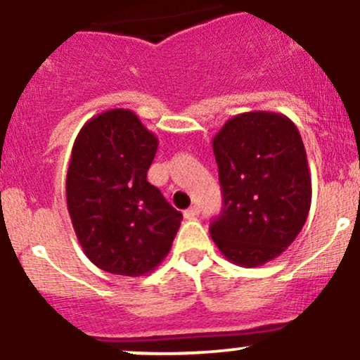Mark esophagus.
<instances>
[{"instance_id": "1", "label": "esophagus", "mask_w": 360, "mask_h": 360, "mask_svg": "<svg viewBox=\"0 0 360 360\" xmlns=\"http://www.w3.org/2000/svg\"><path fill=\"white\" fill-rule=\"evenodd\" d=\"M199 212H200V207L197 206V204H194V206H191V207H188V210H185L184 216L187 219H192V218H195V216L199 214Z\"/></svg>"}]
</instances>
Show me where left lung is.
Here are the masks:
<instances>
[{
	"label": "left lung",
	"mask_w": 360,
	"mask_h": 360,
	"mask_svg": "<svg viewBox=\"0 0 360 360\" xmlns=\"http://www.w3.org/2000/svg\"><path fill=\"white\" fill-rule=\"evenodd\" d=\"M223 207L210 233L228 261L256 268L295 240L311 207V173L299 130L285 115L250 111L212 139Z\"/></svg>",
	"instance_id": "8db88e82"
}]
</instances>
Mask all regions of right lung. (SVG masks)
I'll list each match as a JSON object with an SVG mask.
<instances>
[{
    "label": "right lung",
    "mask_w": 360,
    "mask_h": 360,
    "mask_svg": "<svg viewBox=\"0 0 360 360\" xmlns=\"http://www.w3.org/2000/svg\"><path fill=\"white\" fill-rule=\"evenodd\" d=\"M158 150L130 110H110L82 127L67 173V206L86 256L103 271L141 276L172 249L181 212L148 181Z\"/></svg>",
    "instance_id": "add662e5"
}]
</instances>
